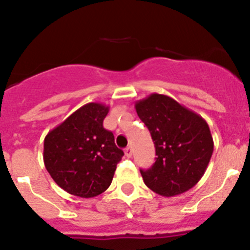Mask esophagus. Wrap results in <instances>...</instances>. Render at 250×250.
<instances>
[{
	"label": "esophagus",
	"mask_w": 250,
	"mask_h": 250,
	"mask_svg": "<svg viewBox=\"0 0 250 250\" xmlns=\"http://www.w3.org/2000/svg\"><path fill=\"white\" fill-rule=\"evenodd\" d=\"M125 155H126L127 158H131V155H132V149H131V146H127L126 149H125Z\"/></svg>",
	"instance_id": "obj_1"
}]
</instances>
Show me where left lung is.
I'll return each instance as SVG.
<instances>
[{
  "mask_svg": "<svg viewBox=\"0 0 250 250\" xmlns=\"http://www.w3.org/2000/svg\"><path fill=\"white\" fill-rule=\"evenodd\" d=\"M135 109L151 134L158 155L150 169L140 170L145 185L163 196L191 189L204 175L214 150L207 121L161 94L136 101Z\"/></svg>",
  "mask_w": 250,
  "mask_h": 250,
  "instance_id": "left-lung-1",
  "label": "left lung"
}]
</instances>
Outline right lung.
Wrapping results in <instances>:
<instances>
[{
    "label": "right lung",
    "mask_w": 250,
    "mask_h": 250,
    "mask_svg": "<svg viewBox=\"0 0 250 250\" xmlns=\"http://www.w3.org/2000/svg\"><path fill=\"white\" fill-rule=\"evenodd\" d=\"M109 106L89 103L51 130L43 141V163L54 182L68 194L94 198L110 187L124 151L104 129Z\"/></svg>",
    "instance_id": "add662e5"
}]
</instances>
